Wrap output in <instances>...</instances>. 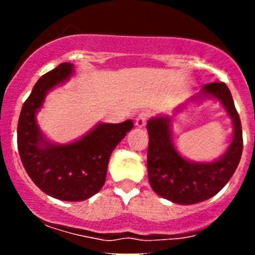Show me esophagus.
<instances>
[{"label": "esophagus", "mask_w": 255, "mask_h": 255, "mask_svg": "<svg viewBox=\"0 0 255 255\" xmlns=\"http://www.w3.org/2000/svg\"><path fill=\"white\" fill-rule=\"evenodd\" d=\"M149 117H150L149 112H147V111L140 112V114L136 116V119H135V125L138 126V128H143V126L147 124V121Z\"/></svg>", "instance_id": "esophagus-1"}]
</instances>
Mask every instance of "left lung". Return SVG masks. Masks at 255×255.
Masks as SVG:
<instances>
[{
    "label": "left lung",
    "mask_w": 255,
    "mask_h": 255,
    "mask_svg": "<svg viewBox=\"0 0 255 255\" xmlns=\"http://www.w3.org/2000/svg\"><path fill=\"white\" fill-rule=\"evenodd\" d=\"M217 98L234 124V138L221 158L213 162H191L179 154L171 140V117L157 116L148 121V179L153 190L162 198L179 204H194L209 199L226 185L236 171L243 153L242 123L233 96L225 83L206 84L189 102ZM179 106L173 114L184 110Z\"/></svg>",
    "instance_id": "obj_1"
}]
</instances>
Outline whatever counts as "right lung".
<instances>
[{"instance_id": "right-lung-1", "label": "right lung", "mask_w": 255, "mask_h": 255, "mask_svg": "<svg viewBox=\"0 0 255 255\" xmlns=\"http://www.w3.org/2000/svg\"><path fill=\"white\" fill-rule=\"evenodd\" d=\"M73 67L62 62L35 83L20 112L17 149L29 177L40 190L56 199L79 202L102 189L112 150L132 129V121L98 124L74 143H49L38 128L35 114L49 89L73 75Z\"/></svg>"}]
</instances>
